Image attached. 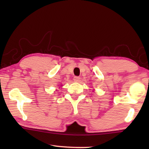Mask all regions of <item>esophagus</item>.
Segmentation results:
<instances>
[{
    "instance_id": "34e87169",
    "label": "esophagus",
    "mask_w": 149,
    "mask_h": 149,
    "mask_svg": "<svg viewBox=\"0 0 149 149\" xmlns=\"http://www.w3.org/2000/svg\"><path fill=\"white\" fill-rule=\"evenodd\" d=\"M80 80V77H77V76H75L74 77V81L75 82H79Z\"/></svg>"
}]
</instances>
